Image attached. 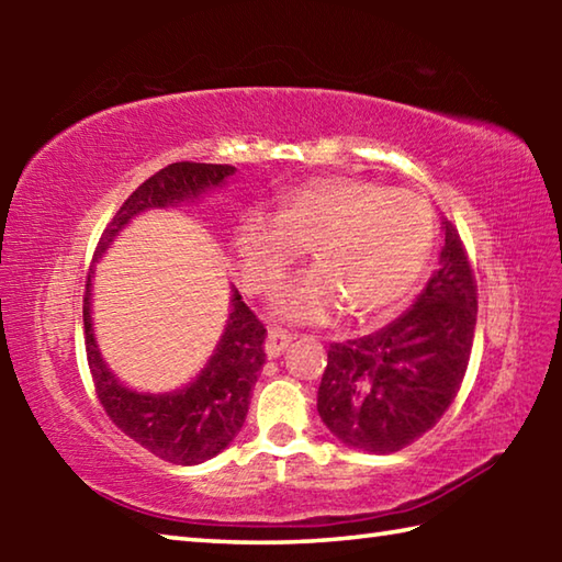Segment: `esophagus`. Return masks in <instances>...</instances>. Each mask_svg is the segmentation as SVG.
Returning <instances> with one entry per match:
<instances>
[{"instance_id":"34e87169","label":"esophagus","mask_w":562,"mask_h":562,"mask_svg":"<svg viewBox=\"0 0 562 562\" xmlns=\"http://www.w3.org/2000/svg\"><path fill=\"white\" fill-rule=\"evenodd\" d=\"M294 337L290 335V331H284V329H270L268 331V339H265V351H268V357L270 359H274V357H280L284 349L290 347V341H292Z\"/></svg>"}]
</instances>
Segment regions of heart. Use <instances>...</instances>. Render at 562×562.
I'll return each mask as SVG.
<instances>
[{
  "mask_svg": "<svg viewBox=\"0 0 562 562\" xmlns=\"http://www.w3.org/2000/svg\"><path fill=\"white\" fill-rule=\"evenodd\" d=\"M434 213L422 198L364 178H319L288 190L278 217L247 213L235 231L245 288L278 290L302 252L317 272L290 284L278 312L322 322L347 307L355 319L384 317L414 292L434 250Z\"/></svg>",
  "mask_w": 562,
  "mask_h": 562,
  "instance_id": "obj_1",
  "label": "heart"
}]
</instances>
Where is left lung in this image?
<instances>
[{"label":"left lung","instance_id":"left-lung-1","mask_svg":"<svg viewBox=\"0 0 562 562\" xmlns=\"http://www.w3.org/2000/svg\"><path fill=\"white\" fill-rule=\"evenodd\" d=\"M439 270L384 329L335 341L317 392L327 429L355 449L394 453L434 429L469 369L479 288L463 240L443 221Z\"/></svg>","mask_w":562,"mask_h":562}]
</instances>
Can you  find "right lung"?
Wrapping results in <instances>:
<instances>
[{"instance_id": "1", "label": "right lung", "mask_w": 562, "mask_h": 562, "mask_svg": "<svg viewBox=\"0 0 562 562\" xmlns=\"http://www.w3.org/2000/svg\"><path fill=\"white\" fill-rule=\"evenodd\" d=\"M233 173V166L193 164V160H180V164L160 168L158 173L133 190L126 203L111 217V223L103 227L93 260L106 250L113 235L133 215L144 213L148 207H164L183 201V198H193L205 188L223 183ZM91 270L93 265H89L87 292H83V339H87V361L93 389H97L103 412L128 439L168 463L193 465L213 459L243 429L252 386L265 364L268 329L235 290L225 335L201 376L176 394H136L116 382V376L101 361L97 341H93L89 312Z\"/></svg>"}]
</instances>
